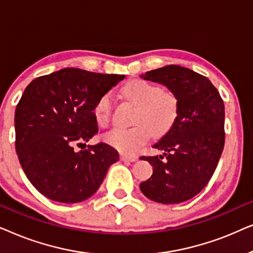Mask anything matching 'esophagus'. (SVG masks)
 Masks as SVG:
<instances>
[{
	"instance_id": "34e87169",
	"label": "esophagus",
	"mask_w": 253,
	"mask_h": 253,
	"mask_svg": "<svg viewBox=\"0 0 253 253\" xmlns=\"http://www.w3.org/2000/svg\"><path fill=\"white\" fill-rule=\"evenodd\" d=\"M138 159V157H136V155H126V154H122L121 155V160L122 161H136Z\"/></svg>"
}]
</instances>
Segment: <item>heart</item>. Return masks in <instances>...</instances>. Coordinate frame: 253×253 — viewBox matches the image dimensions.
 <instances>
[{"label": "heart", "mask_w": 253, "mask_h": 253, "mask_svg": "<svg viewBox=\"0 0 253 253\" xmlns=\"http://www.w3.org/2000/svg\"><path fill=\"white\" fill-rule=\"evenodd\" d=\"M126 99L138 106L137 126L130 129L116 127L105 136L110 146L124 154H133L150 140L153 131L158 136L168 132L177 117V99L171 93L164 92L160 86L143 79H132L122 88ZM113 95L102 94L93 108V115L99 126L110 123Z\"/></svg>", "instance_id": "heart-1"}]
</instances>
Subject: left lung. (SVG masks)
<instances>
[{"label":"left lung","mask_w":253,"mask_h":253,"mask_svg":"<svg viewBox=\"0 0 253 253\" xmlns=\"http://www.w3.org/2000/svg\"><path fill=\"white\" fill-rule=\"evenodd\" d=\"M140 77L165 85L178 105L175 123L153 145L165 153L140 158L153 166L140 190L153 202L183 203L198 195L215 171L224 146L223 101L209 78L181 65H166Z\"/></svg>","instance_id":"left-lung-1"}]
</instances>
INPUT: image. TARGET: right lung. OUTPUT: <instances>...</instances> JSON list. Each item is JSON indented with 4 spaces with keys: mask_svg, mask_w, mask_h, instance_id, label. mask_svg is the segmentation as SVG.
I'll return each mask as SVG.
<instances>
[{
    "mask_svg": "<svg viewBox=\"0 0 253 253\" xmlns=\"http://www.w3.org/2000/svg\"><path fill=\"white\" fill-rule=\"evenodd\" d=\"M124 78L64 68L36 78L25 88L15 112L16 152L26 177L48 199L86 200L119 161V152L108 144L79 152L74 145L87 143L98 132L93 108Z\"/></svg>",
    "mask_w": 253,
    "mask_h": 253,
    "instance_id": "1",
    "label": "right lung"
}]
</instances>
